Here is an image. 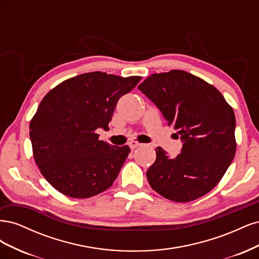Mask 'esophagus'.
Segmentation results:
<instances>
[{
	"mask_svg": "<svg viewBox=\"0 0 259 259\" xmlns=\"http://www.w3.org/2000/svg\"><path fill=\"white\" fill-rule=\"evenodd\" d=\"M128 146H130V148L132 149V150H133V149H135L136 147L140 146V144H139L138 142H136V140H132V142L128 143Z\"/></svg>",
	"mask_w": 259,
	"mask_h": 259,
	"instance_id": "34e87169",
	"label": "esophagus"
}]
</instances>
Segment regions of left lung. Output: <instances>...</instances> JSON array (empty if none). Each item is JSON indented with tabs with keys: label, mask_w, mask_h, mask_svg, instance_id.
<instances>
[{
	"label": "left lung",
	"mask_w": 259,
	"mask_h": 259,
	"mask_svg": "<svg viewBox=\"0 0 259 259\" xmlns=\"http://www.w3.org/2000/svg\"><path fill=\"white\" fill-rule=\"evenodd\" d=\"M138 90L159 108L176 131L183 148L171 159L158 147L147 170L151 188L175 202H189L209 192L236 154V116L222 93L183 70L154 73Z\"/></svg>",
	"instance_id": "1"
}]
</instances>
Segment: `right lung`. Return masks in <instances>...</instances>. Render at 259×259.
I'll use <instances>...</instances> for the list:
<instances>
[{
	"instance_id": "add662e5",
	"label": "right lung",
	"mask_w": 259,
	"mask_h": 259,
	"mask_svg": "<svg viewBox=\"0 0 259 259\" xmlns=\"http://www.w3.org/2000/svg\"><path fill=\"white\" fill-rule=\"evenodd\" d=\"M140 76L106 72L76 75L50 91L30 122L34 161L48 182L70 198L94 197L111 187L131 149L99 140L119 99Z\"/></svg>"
}]
</instances>
